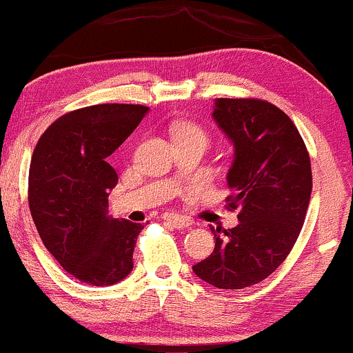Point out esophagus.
I'll use <instances>...</instances> for the list:
<instances>
[{"label": "esophagus", "instance_id": "34e87169", "mask_svg": "<svg viewBox=\"0 0 353 353\" xmlns=\"http://www.w3.org/2000/svg\"><path fill=\"white\" fill-rule=\"evenodd\" d=\"M163 219L168 224L174 225L176 229H189L190 225L194 224L192 221H190L189 217H184V216H177V214H164Z\"/></svg>", "mask_w": 353, "mask_h": 353}]
</instances>
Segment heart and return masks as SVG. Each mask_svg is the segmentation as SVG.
I'll list each match as a JSON object with an SVG mask.
<instances>
[{
	"label": "heart",
	"instance_id": "1",
	"mask_svg": "<svg viewBox=\"0 0 353 353\" xmlns=\"http://www.w3.org/2000/svg\"><path fill=\"white\" fill-rule=\"evenodd\" d=\"M174 139H205V132L199 125L190 123H177L174 125Z\"/></svg>",
	"mask_w": 353,
	"mask_h": 353
}]
</instances>
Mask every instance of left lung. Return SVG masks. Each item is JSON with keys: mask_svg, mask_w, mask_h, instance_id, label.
<instances>
[{"mask_svg": "<svg viewBox=\"0 0 353 353\" xmlns=\"http://www.w3.org/2000/svg\"><path fill=\"white\" fill-rule=\"evenodd\" d=\"M212 117L234 144L225 201L239 224L222 237L210 228L214 252L192 270L237 290L269 277L292 250L310 202V157L292 119L267 101L219 98Z\"/></svg>", "mask_w": 353, "mask_h": 353, "instance_id": "1", "label": "left lung"}]
</instances>
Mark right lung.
<instances>
[{
    "label": "right lung",
    "instance_id": "add662e5",
    "mask_svg": "<svg viewBox=\"0 0 353 353\" xmlns=\"http://www.w3.org/2000/svg\"><path fill=\"white\" fill-rule=\"evenodd\" d=\"M148 111L141 104L76 109L56 119L34 148L28 199L36 229L61 267L89 285H112L132 270L144 225L108 214L117 184L108 157Z\"/></svg>",
    "mask_w": 353,
    "mask_h": 353
}]
</instances>
